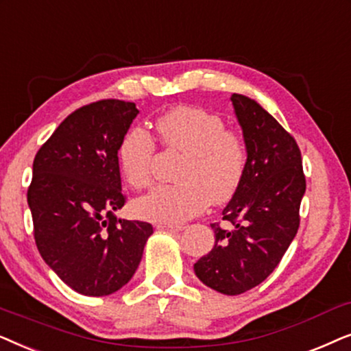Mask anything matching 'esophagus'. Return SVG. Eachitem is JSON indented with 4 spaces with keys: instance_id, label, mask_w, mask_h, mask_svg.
Segmentation results:
<instances>
[{
    "instance_id": "esophagus-1",
    "label": "esophagus",
    "mask_w": 351,
    "mask_h": 351,
    "mask_svg": "<svg viewBox=\"0 0 351 351\" xmlns=\"http://www.w3.org/2000/svg\"><path fill=\"white\" fill-rule=\"evenodd\" d=\"M158 230L163 231H170V232H180L184 230V226H175V224H158Z\"/></svg>"
}]
</instances>
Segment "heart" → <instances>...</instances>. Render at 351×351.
I'll use <instances>...</instances> for the list:
<instances>
[{"instance_id": "1", "label": "heart", "mask_w": 351, "mask_h": 351, "mask_svg": "<svg viewBox=\"0 0 351 351\" xmlns=\"http://www.w3.org/2000/svg\"><path fill=\"white\" fill-rule=\"evenodd\" d=\"M156 130L162 146L183 152L178 184H160L134 200V213L157 224H180L202 213L210 200L223 204L237 193L247 165L242 138L221 117L178 106L160 115ZM156 144L141 127L130 128L119 146L121 175L134 189L151 183Z\"/></svg>"}]
</instances>
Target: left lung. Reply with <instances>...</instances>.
<instances>
[{
	"mask_svg": "<svg viewBox=\"0 0 351 351\" xmlns=\"http://www.w3.org/2000/svg\"><path fill=\"white\" fill-rule=\"evenodd\" d=\"M244 136L247 165L237 193L223 208L231 230L215 231L213 249L197 260L194 273L224 295H239L273 273L300 224L306 183L295 139L255 99L231 96Z\"/></svg>",
	"mask_w": 351,
	"mask_h": 351,
	"instance_id": "obj_1",
	"label": "left lung"
}]
</instances>
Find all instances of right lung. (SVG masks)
Wrapping results in <instances>:
<instances>
[{"label": "right lung", "instance_id": "right-lung-1", "mask_svg": "<svg viewBox=\"0 0 351 351\" xmlns=\"http://www.w3.org/2000/svg\"><path fill=\"white\" fill-rule=\"evenodd\" d=\"M139 110L104 99L83 106L56 128L34 160L27 193L45 263L75 292L104 297L128 284L154 232L117 219L125 205L119 146Z\"/></svg>", "mask_w": 351, "mask_h": 351}]
</instances>
